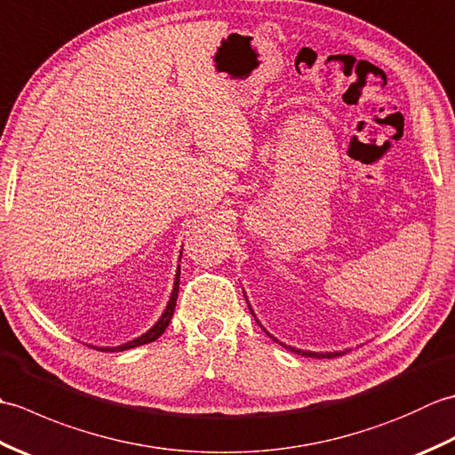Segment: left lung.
I'll list each match as a JSON object with an SVG mask.
<instances>
[{"mask_svg":"<svg viewBox=\"0 0 455 455\" xmlns=\"http://www.w3.org/2000/svg\"><path fill=\"white\" fill-rule=\"evenodd\" d=\"M244 299H246V303H248V297H246V293H244ZM248 308H250V313H252V315H254V311H252V307H250V303H248ZM254 316H256V315H254ZM256 323L259 324V321H258V318H256ZM259 326H262V324H259ZM262 328H264V326H262ZM264 332H266V334H267L269 338H272V340L279 342L275 336H272V334H269V332L266 331V328H264ZM279 344H282L283 347H287V350H291V352H295V354H299V355H307V357H334V355H342L344 352H347V350H344V352H308V350H301V347H293V346H287V344H283V342H279Z\"/></svg>","mask_w":455,"mask_h":455,"instance_id":"left-lung-1","label":"left lung"}]
</instances>
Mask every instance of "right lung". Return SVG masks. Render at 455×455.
<instances>
[{
  "mask_svg": "<svg viewBox=\"0 0 455 455\" xmlns=\"http://www.w3.org/2000/svg\"><path fill=\"white\" fill-rule=\"evenodd\" d=\"M178 291H180V266H178V272H176V279H173V289H172V293H170V301H168L166 308H164V313L160 315L158 321L152 324L150 331L137 336V338H134V340H129L127 344L113 346V347H109V346H103V347L92 346V347H98V350H103V352H123V350H131V347H137V346L158 340V338L164 334V331H166L170 321H172L173 308H176V301H178Z\"/></svg>",
  "mask_w": 455,
  "mask_h": 455,
  "instance_id": "right-lung-1",
  "label": "right lung"
}]
</instances>
